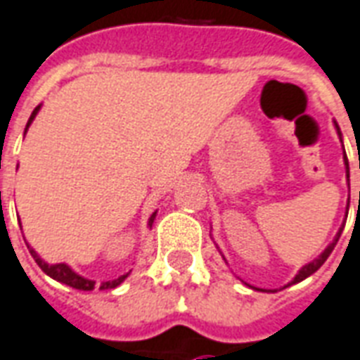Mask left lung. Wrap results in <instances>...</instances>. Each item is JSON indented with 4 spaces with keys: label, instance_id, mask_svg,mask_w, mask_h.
Instances as JSON below:
<instances>
[{
    "label": "left lung",
    "instance_id": "1",
    "mask_svg": "<svg viewBox=\"0 0 360 360\" xmlns=\"http://www.w3.org/2000/svg\"><path fill=\"white\" fill-rule=\"evenodd\" d=\"M333 126H335V129H338L339 139H341V129H339L338 122H335V120H333ZM341 143H343V139H341ZM343 160H345V176H347V182H349V160H347V155H345V149H343ZM347 213H349V203H347V211H345V219H347ZM343 229H345V221H343V225L339 226V231H338V234H335V238H333V240H331L330 244L326 246V250H323L322 254H320L318 257H314L312 262H308L307 266L300 267V269H298V274L295 275V279H292L289 285H285V287H290V285H295V283L304 281L307 277H310L312 274H316V271H318V269L323 266V262H326V259L330 257L331 252H333V248H335V244H338V240H339V236H341V233H343ZM285 287H283V289H285ZM252 289H256V287H252ZM256 290H262V289H256Z\"/></svg>",
    "mask_w": 360,
    "mask_h": 360
}]
</instances>
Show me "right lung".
Instances as JSON below:
<instances>
[{"label": "right lung", "instance_id": "add662e5", "mask_svg": "<svg viewBox=\"0 0 360 360\" xmlns=\"http://www.w3.org/2000/svg\"><path fill=\"white\" fill-rule=\"evenodd\" d=\"M38 110H40V104H38L37 108L32 110V114H30L29 122H27V127H25V134H27V129H29V126L32 124V120L37 118ZM155 217H157V211H155V213L149 217V226H153V223H155ZM29 252H30V256L34 257V262L38 264V267H40V269H42L46 275H50L52 279H56V281L63 283V285H70V287H73V289H79V290H93L94 289L93 279H86V277H83V275L75 274V271H73V269H71L68 264H53V266H52V264H46L44 259L38 256L37 252L30 248V246H29ZM127 275H129V274L120 275L118 279H112V281L101 283V287H98V289H101V290L116 289L118 285H122V283L126 281Z\"/></svg>", "mask_w": 360, "mask_h": 360}]
</instances>
